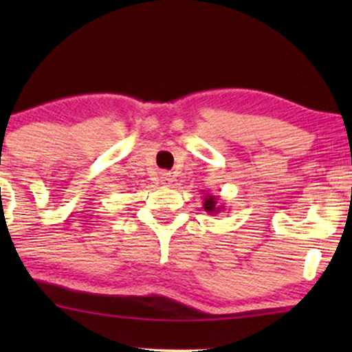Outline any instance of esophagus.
Listing matches in <instances>:
<instances>
[{
	"label": "esophagus",
	"instance_id": "1",
	"mask_svg": "<svg viewBox=\"0 0 352 352\" xmlns=\"http://www.w3.org/2000/svg\"><path fill=\"white\" fill-rule=\"evenodd\" d=\"M175 181L173 179V176L171 175H168V173H165V175H162V184H171V182Z\"/></svg>",
	"mask_w": 352,
	"mask_h": 352
}]
</instances>
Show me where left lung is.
Masks as SVG:
<instances>
[{"label": "left lung", "mask_w": 352, "mask_h": 352, "mask_svg": "<svg viewBox=\"0 0 352 352\" xmlns=\"http://www.w3.org/2000/svg\"><path fill=\"white\" fill-rule=\"evenodd\" d=\"M204 197H205V199H204V208L208 214L214 216V214H218V213H221V211L226 210L224 205L221 204L219 197L211 195V194H205Z\"/></svg>", "instance_id": "1"}]
</instances>
